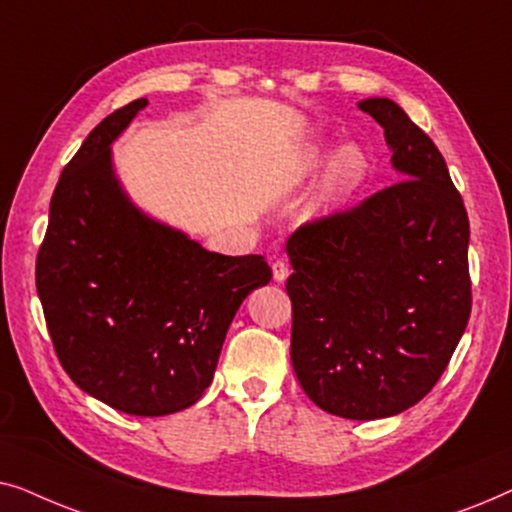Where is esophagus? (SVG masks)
<instances>
[{
  "label": "esophagus",
  "instance_id": "1",
  "mask_svg": "<svg viewBox=\"0 0 512 512\" xmlns=\"http://www.w3.org/2000/svg\"><path fill=\"white\" fill-rule=\"evenodd\" d=\"M289 272V263H286L284 258H277V261L272 263V277H275V282H286Z\"/></svg>",
  "mask_w": 512,
  "mask_h": 512
}]
</instances>
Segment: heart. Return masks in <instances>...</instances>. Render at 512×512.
<instances>
[{
	"mask_svg": "<svg viewBox=\"0 0 512 512\" xmlns=\"http://www.w3.org/2000/svg\"><path fill=\"white\" fill-rule=\"evenodd\" d=\"M326 165L321 179V202L340 205L354 195L370 177V156L361 144L347 142L331 151V144L314 142L303 146L286 170V184H303Z\"/></svg>",
	"mask_w": 512,
	"mask_h": 512,
	"instance_id": "1",
	"label": "heart"
}]
</instances>
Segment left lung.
Masks as SVG:
<instances>
[{
    "label": "left lung",
    "mask_w": 512,
    "mask_h": 512,
    "mask_svg": "<svg viewBox=\"0 0 512 512\" xmlns=\"http://www.w3.org/2000/svg\"><path fill=\"white\" fill-rule=\"evenodd\" d=\"M359 109L403 179L289 237L291 363L321 410L382 419L429 394L466 331L471 228L429 135L389 97Z\"/></svg>",
    "instance_id": "1"
}]
</instances>
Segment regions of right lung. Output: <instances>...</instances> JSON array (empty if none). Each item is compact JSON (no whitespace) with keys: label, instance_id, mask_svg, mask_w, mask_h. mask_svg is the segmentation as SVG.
I'll return each mask as SVG.
<instances>
[{"label":"right lung","instance_id":"obj_1","mask_svg":"<svg viewBox=\"0 0 512 512\" xmlns=\"http://www.w3.org/2000/svg\"><path fill=\"white\" fill-rule=\"evenodd\" d=\"M146 104L109 114L62 170L37 293L76 387L128 415L163 417L200 401L230 321L272 270L263 256L207 251L128 198L111 144Z\"/></svg>","mask_w":512,"mask_h":512}]
</instances>
